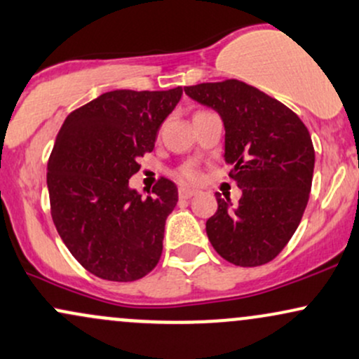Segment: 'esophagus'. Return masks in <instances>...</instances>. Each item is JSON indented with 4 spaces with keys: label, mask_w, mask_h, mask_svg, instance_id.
<instances>
[{
    "label": "esophagus",
    "mask_w": 359,
    "mask_h": 359,
    "mask_svg": "<svg viewBox=\"0 0 359 359\" xmlns=\"http://www.w3.org/2000/svg\"><path fill=\"white\" fill-rule=\"evenodd\" d=\"M196 189H189V188H181L180 189V198H183V200H188V198L195 196L196 195Z\"/></svg>",
    "instance_id": "obj_1"
}]
</instances>
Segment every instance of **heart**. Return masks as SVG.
I'll return each mask as SVG.
<instances>
[{"label": "heart", "instance_id": "b5f03b06", "mask_svg": "<svg viewBox=\"0 0 359 359\" xmlns=\"http://www.w3.org/2000/svg\"><path fill=\"white\" fill-rule=\"evenodd\" d=\"M180 178L187 180V181H196L198 176H200V172H198L196 166H193V164H184L183 168L180 170Z\"/></svg>", "mask_w": 359, "mask_h": 359}]
</instances>
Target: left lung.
<instances>
[{"instance_id": "1", "label": "left lung", "mask_w": 359, "mask_h": 359, "mask_svg": "<svg viewBox=\"0 0 359 359\" xmlns=\"http://www.w3.org/2000/svg\"><path fill=\"white\" fill-rule=\"evenodd\" d=\"M184 94L220 114L225 161L242 198L217 193L206 220L215 250L230 264L257 267L287 245L301 223L314 172V147L304 122L259 88L230 79L184 87Z\"/></svg>"}]
</instances>
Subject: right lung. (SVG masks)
Listing matches in <instances>:
<instances>
[{"label":"right lung","mask_w":359,"mask_h":359,"mask_svg":"<svg viewBox=\"0 0 359 359\" xmlns=\"http://www.w3.org/2000/svg\"><path fill=\"white\" fill-rule=\"evenodd\" d=\"M181 95V87L105 92L58 130L46 168L52 218L70 254L100 279L133 282L159 262L178 188L163 178L144 198L129 180Z\"/></svg>","instance_id":"add662e5"}]
</instances>
